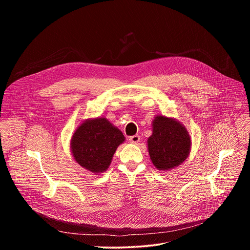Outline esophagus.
I'll list each match as a JSON object with an SVG mask.
<instances>
[{
    "instance_id": "1",
    "label": "esophagus",
    "mask_w": 250,
    "mask_h": 250,
    "mask_svg": "<svg viewBox=\"0 0 250 250\" xmlns=\"http://www.w3.org/2000/svg\"><path fill=\"white\" fill-rule=\"evenodd\" d=\"M129 141L131 142V144H138L139 142V140H140V137H139V135H137V134H135V135H132V136H130L129 138Z\"/></svg>"
}]
</instances>
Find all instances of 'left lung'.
<instances>
[{
	"mask_svg": "<svg viewBox=\"0 0 250 250\" xmlns=\"http://www.w3.org/2000/svg\"><path fill=\"white\" fill-rule=\"evenodd\" d=\"M191 147L192 139L183 124L162 115L153 119L147 149L155 168L169 171L181 165L188 158Z\"/></svg>",
	"mask_w": 250,
	"mask_h": 250,
	"instance_id": "8db88e82",
	"label": "left lung"
}]
</instances>
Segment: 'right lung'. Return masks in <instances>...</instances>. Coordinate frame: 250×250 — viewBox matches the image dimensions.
I'll return each mask as SVG.
<instances>
[{
  "mask_svg": "<svg viewBox=\"0 0 250 250\" xmlns=\"http://www.w3.org/2000/svg\"><path fill=\"white\" fill-rule=\"evenodd\" d=\"M125 140L123 132L105 118L87 119L74 131L70 141L74 160L94 174L108 170L113 156Z\"/></svg>",
  "mask_w": 250,
  "mask_h": 250,
  "instance_id": "1",
  "label": "right lung"
}]
</instances>
